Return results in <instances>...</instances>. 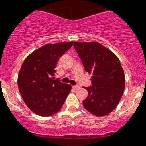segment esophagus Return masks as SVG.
Segmentation results:
<instances>
[{
    "label": "esophagus",
    "mask_w": 146,
    "mask_h": 146,
    "mask_svg": "<svg viewBox=\"0 0 146 146\" xmlns=\"http://www.w3.org/2000/svg\"><path fill=\"white\" fill-rule=\"evenodd\" d=\"M79 88H80V87H79V86H72V89H73L74 90H78Z\"/></svg>",
    "instance_id": "obj_1"
}]
</instances>
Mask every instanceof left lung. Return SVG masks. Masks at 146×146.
<instances>
[{"label": "left lung", "mask_w": 146, "mask_h": 146, "mask_svg": "<svg viewBox=\"0 0 146 146\" xmlns=\"http://www.w3.org/2000/svg\"><path fill=\"white\" fill-rule=\"evenodd\" d=\"M74 47L85 70L92 74V86L85 87L88 96L83 101L85 109L97 116L110 113L124 93L125 73L114 53L97 42H74Z\"/></svg>", "instance_id": "1"}]
</instances>
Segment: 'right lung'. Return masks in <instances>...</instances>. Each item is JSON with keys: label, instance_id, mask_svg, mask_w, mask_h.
Here are the masks:
<instances>
[{"label": "right lung", "instance_id": "add662e5", "mask_svg": "<svg viewBox=\"0 0 146 146\" xmlns=\"http://www.w3.org/2000/svg\"><path fill=\"white\" fill-rule=\"evenodd\" d=\"M72 44L73 42L44 44L22 63L18 75L19 92L29 109L36 115L56 113L70 92V84L54 80V76L57 61Z\"/></svg>", "mask_w": 146, "mask_h": 146}]
</instances>
